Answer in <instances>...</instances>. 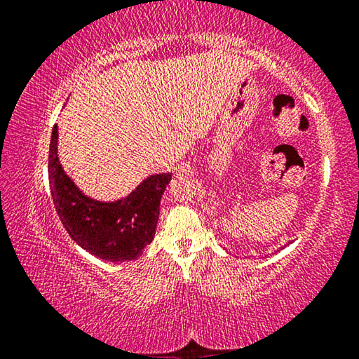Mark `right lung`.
Here are the masks:
<instances>
[{
    "label": "right lung",
    "mask_w": 359,
    "mask_h": 359,
    "mask_svg": "<svg viewBox=\"0 0 359 359\" xmlns=\"http://www.w3.org/2000/svg\"><path fill=\"white\" fill-rule=\"evenodd\" d=\"M171 172L144 179L128 196L100 201L85 194L60 163L58 126L48 149V180L55 210L71 239L96 258L121 263L136 259L155 238L160 203Z\"/></svg>",
    "instance_id": "add662e5"
}]
</instances>
